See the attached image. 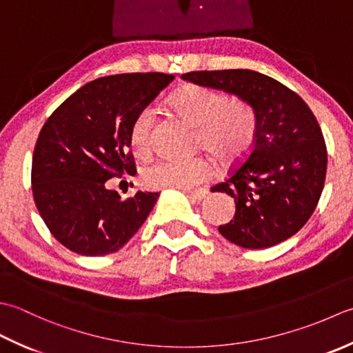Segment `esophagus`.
I'll use <instances>...</instances> for the list:
<instances>
[{
    "instance_id": "1",
    "label": "esophagus",
    "mask_w": 353,
    "mask_h": 353,
    "mask_svg": "<svg viewBox=\"0 0 353 353\" xmlns=\"http://www.w3.org/2000/svg\"><path fill=\"white\" fill-rule=\"evenodd\" d=\"M184 192L189 193V196L193 198V199H203L205 198L207 195V190L205 189H193V190H189V189H184Z\"/></svg>"
}]
</instances>
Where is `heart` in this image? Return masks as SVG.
Here are the masks:
<instances>
[{"label": "heart", "instance_id": "heart-1", "mask_svg": "<svg viewBox=\"0 0 353 353\" xmlns=\"http://www.w3.org/2000/svg\"><path fill=\"white\" fill-rule=\"evenodd\" d=\"M174 110L196 126V146L208 150L222 164L242 160L256 139V114L247 102L232 100L222 92L203 85H187L170 99ZM155 111L145 108L137 114L129 141L137 155H148L152 149ZM213 174V163L207 157L192 160L158 158L141 170L148 187H192Z\"/></svg>", "mask_w": 353, "mask_h": 353}]
</instances>
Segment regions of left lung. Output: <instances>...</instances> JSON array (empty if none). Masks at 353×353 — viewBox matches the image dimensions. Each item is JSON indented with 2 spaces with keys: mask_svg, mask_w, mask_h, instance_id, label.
Segmentation results:
<instances>
[{
  "mask_svg": "<svg viewBox=\"0 0 353 353\" xmlns=\"http://www.w3.org/2000/svg\"><path fill=\"white\" fill-rule=\"evenodd\" d=\"M184 81L236 94L256 114L245 161L213 192L234 198V218L219 233L243 248H268L311 218L325 185L327 150L311 108L276 79L251 70L190 71Z\"/></svg>",
  "mask_w": 353,
  "mask_h": 353,
  "instance_id": "8db88e82",
  "label": "left lung"
}]
</instances>
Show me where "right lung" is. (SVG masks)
I'll list each match as a JSON object with an SVG mask.
<instances>
[{
  "label": "right lung",
  "instance_id": "add662e5",
  "mask_svg": "<svg viewBox=\"0 0 353 353\" xmlns=\"http://www.w3.org/2000/svg\"><path fill=\"white\" fill-rule=\"evenodd\" d=\"M174 81L128 73L83 85L42 126L32 161V192L47 228L82 256L116 253L139 232L160 193L123 199L106 181L135 175L129 131L137 114Z\"/></svg>",
  "mask_w": 353,
  "mask_h": 353
}]
</instances>
